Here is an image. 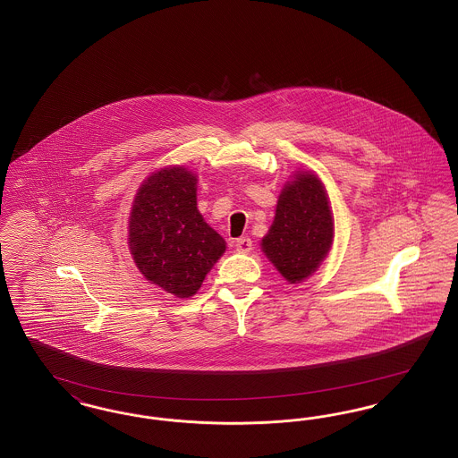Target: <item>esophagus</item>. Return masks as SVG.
Instances as JSON below:
<instances>
[{
  "label": "esophagus",
  "mask_w": 458,
  "mask_h": 458,
  "mask_svg": "<svg viewBox=\"0 0 458 458\" xmlns=\"http://www.w3.org/2000/svg\"><path fill=\"white\" fill-rule=\"evenodd\" d=\"M235 249H237V252H240V254H249L252 250V240L247 239V237L237 239Z\"/></svg>",
  "instance_id": "esophagus-1"
}]
</instances>
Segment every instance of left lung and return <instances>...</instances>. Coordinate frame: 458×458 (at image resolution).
I'll return each mask as SVG.
<instances>
[{"label":"left lung","instance_id":"left-lung-1","mask_svg":"<svg viewBox=\"0 0 458 458\" xmlns=\"http://www.w3.org/2000/svg\"><path fill=\"white\" fill-rule=\"evenodd\" d=\"M335 235L327 189L318 174L299 172L286 182L262 252L286 282L301 284L325 261Z\"/></svg>","mask_w":458,"mask_h":458}]
</instances>
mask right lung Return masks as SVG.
<instances>
[{
    "mask_svg": "<svg viewBox=\"0 0 458 458\" xmlns=\"http://www.w3.org/2000/svg\"><path fill=\"white\" fill-rule=\"evenodd\" d=\"M197 176L183 166L154 172L131 204L129 249L139 271L178 299L196 295L226 249L197 209Z\"/></svg>",
    "mask_w": 458,
    "mask_h": 458,
    "instance_id": "obj_1",
    "label": "right lung"
}]
</instances>
